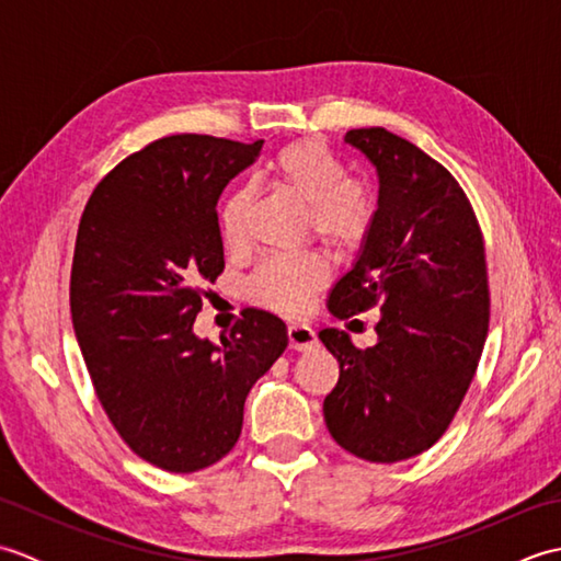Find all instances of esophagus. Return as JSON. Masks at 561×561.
<instances>
[{"instance_id":"1","label":"esophagus","mask_w":561,"mask_h":561,"mask_svg":"<svg viewBox=\"0 0 561 561\" xmlns=\"http://www.w3.org/2000/svg\"><path fill=\"white\" fill-rule=\"evenodd\" d=\"M289 347L296 352H311L318 347V335L308 325H289Z\"/></svg>"}]
</instances>
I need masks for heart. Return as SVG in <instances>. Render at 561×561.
I'll list each match as a JSON object with an SVG mask.
<instances>
[{
  "label": "heart",
  "mask_w": 561,
  "mask_h": 561,
  "mask_svg": "<svg viewBox=\"0 0 561 561\" xmlns=\"http://www.w3.org/2000/svg\"><path fill=\"white\" fill-rule=\"evenodd\" d=\"M270 183L306 205L308 224L318 238L335 248H354L374 221V195L364 183L350 181L344 165L313 139L284 147L267 171ZM253 207L250 190L226 197L219 211L224 245L238 253L248 245V217ZM328 262L318 253L267 257L250 277V296L267 311L301 316L311 296L328 282Z\"/></svg>",
  "instance_id": "1"
}]
</instances>
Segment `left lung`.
Returning a JSON list of instances; mask_svg holds the SVG:
<instances>
[{"mask_svg": "<svg viewBox=\"0 0 561 561\" xmlns=\"http://www.w3.org/2000/svg\"><path fill=\"white\" fill-rule=\"evenodd\" d=\"M344 141L378 175L374 221L328 311L380 308L378 342L356 350L347 332H318L340 362L323 402L325 424L356 458L398 462L444 436L478 371L490 330L484 241L478 217L444 165L383 127Z\"/></svg>", "mask_w": 561, "mask_h": 561, "instance_id": "obj_1", "label": "left lung"}]
</instances>
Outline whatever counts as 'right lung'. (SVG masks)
I'll use <instances>...</instances> for the list:
<instances>
[{"label":"right lung","instance_id":"add662e5","mask_svg":"<svg viewBox=\"0 0 561 561\" xmlns=\"http://www.w3.org/2000/svg\"><path fill=\"white\" fill-rule=\"evenodd\" d=\"M260 149L163 137L115 165L81 214L69 287L79 350L117 434L161 470L221 460L250 388L289 344L287 325L257 308L219 344L193 330L199 284L224 270L217 202Z\"/></svg>","mask_w":561,"mask_h":561}]
</instances>
